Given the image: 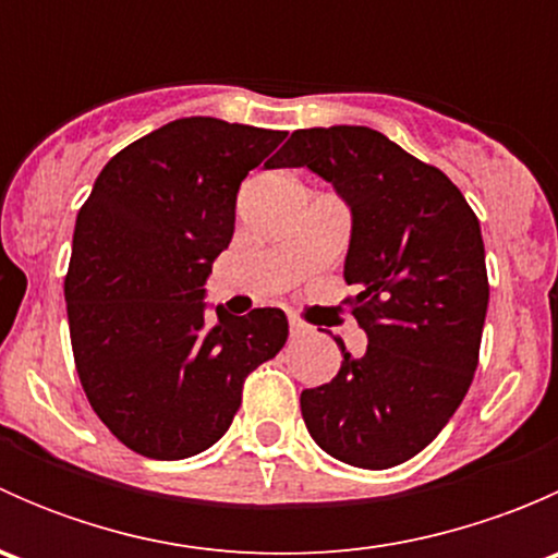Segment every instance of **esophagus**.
I'll use <instances>...</instances> for the list:
<instances>
[{"label":"esophagus","instance_id":"34e87169","mask_svg":"<svg viewBox=\"0 0 558 558\" xmlns=\"http://www.w3.org/2000/svg\"><path fill=\"white\" fill-rule=\"evenodd\" d=\"M289 329H291V337H305L307 331H311V326H307L300 315H289Z\"/></svg>","mask_w":558,"mask_h":558}]
</instances>
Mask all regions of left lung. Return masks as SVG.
Segmentation results:
<instances>
[{
  "mask_svg": "<svg viewBox=\"0 0 558 558\" xmlns=\"http://www.w3.org/2000/svg\"><path fill=\"white\" fill-rule=\"evenodd\" d=\"M269 170L307 167L351 207L345 283L367 353L300 397L326 453L388 470L451 421L477 367L488 307L481 223L446 172L367 126L300 129Z\"/></svg>",
  "mask_w": 558,
  "mask_h": 558,
  "instance_id": "1",
  "label": "left lung"
}]
</instances>
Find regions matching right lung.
<instances>
[{"label": "right lung", "mask_w": 558, "mask_h": 558, "mask_svg": "<svg viewBox=\"0 0 558 558\" xmlns=\"http://www.w3.org/2000/svg\"><path fill=\"white\" fill-rule=\"evenodd\" d=\"M286 132L178 118L112 156L81 207L64 280L75 367L94 413L148 459L223 437L247 375L289 337L278 307L205 315L245 174Z\"/></svg>", "instance_id": "add662e5"}]
</instances>
